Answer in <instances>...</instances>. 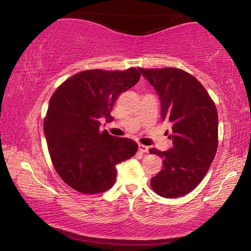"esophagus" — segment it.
I'll list each match as a JSON object with an SVG mask.
<instances>
[{"instance_id": "obj_1", "label": "esophagus", "mask_w": 251, "mask_h": 251, "mask_svg": "<svg viewBox=\"0 0 251 251\" xmlns=\"http://www.w3.org/2000/svg\"><path fill=\"white\" fill-rule=\"evenodd\" d=\"M138 150H139V151H141V152H148V150H150V148H148L145 145H143V144H139Z\"/></svg>"}]
</instances>
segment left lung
<instances>
[{"mask_svg": "<svg viewBox=\"0 0 251 251\" xmlns=\"http://www.w3.org/2000/svg\"><path fill=\"white\" fill-rule=\"evenodd\" d=\"M160 97L161 118L173 124V148L151 154L164 159L151 179L161 197L185 196L201 184L218 147V113L206 88L192 74L176 67L139 69Z\"/></svg>", "mask_w": 251, "mask_h": 251, "instance_id": "1", "label": "left lung"}]
</instances>
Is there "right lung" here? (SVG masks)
Returning a JSON list of instances; mask_svg holds the SVG:
<instances>
[{"mask_svg": "<svg viewBox=\"0 0 251 251\" xmlns=\"http://www.w3.org/2000/svg\"><path fill=\"white\" fill-rule=\"evenodd\" d=\"M141 78L125 71L87 70L67 78L50 97L44 134L50 160L65 184L79 193H103L114 185L116 164L129 159L138 145L100 129V118L112 121L117 96Z\"/></svg>", "mask_w": 251, "mask_h": 251, "instance_id": "right-lung-1", "label": "right lung"}]
</instances>
